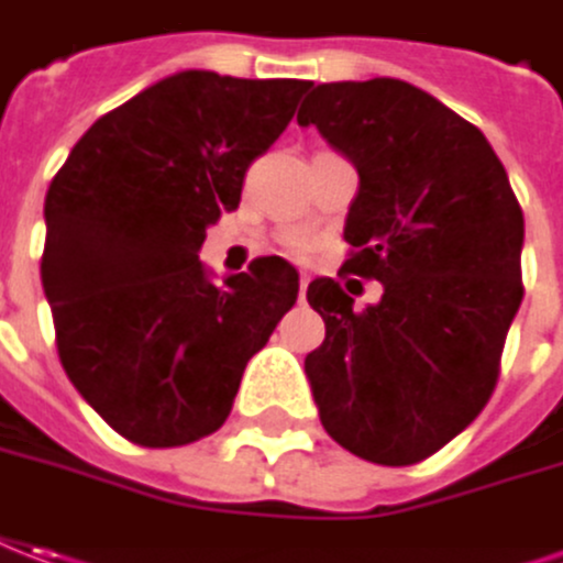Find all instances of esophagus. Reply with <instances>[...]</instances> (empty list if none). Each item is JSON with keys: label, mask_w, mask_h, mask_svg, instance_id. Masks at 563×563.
Listing matches in <instances>:
<instances>
[{"label": "esophagus", "mask_w": 563, "mask_h": 563, "mask_svg": "<svg viewBox=\"0 0 563 563\" xmlns=\"http://www.w3.org/2000/svg\"><path fill=\"white\" fill-rule=\"evenodd\" d=\"M306 288H309V275H306V273H300V300H303Z\"/></svg>", "instance_id": "esophagus-1"}]
</instances>
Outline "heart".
Masks as SVG:
<instances>
[{
    "label": "heart",
    "instance_id": "1",
    "mask_svg": "<svg viewBox=\"0 0 563 563\" xmlns=\"http://www.w3.org/2000/svg\"><path fill=\"white\" fill-rule=\"evenodd\" d=\"M282 244H285V251L294 254V257H306V254H312L316 239H312L309 232H288V235L282 239Z\"/></svg>",
    "mask_w": 563,
    "mask_h": 563
}]
</instances>
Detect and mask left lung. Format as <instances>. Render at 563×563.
Returning <instances> with one entry per match:
<instances>
[{
  "label": "left lung",
  "mask_w": 563,
  "mask_h": 563,
  "mask_svg": "<svg viewBox=\"0 0 563 563\" xmlns=\"http://www.w3.org/2000/svg\"><path fill=\"white\" fill-rule=\"evenodd\" d=\"M297 122L358 170L336 275L383 285L367 309L333 278L306 290L324 319L306 355L321 426L367 463L413 466L494 395L525 297L521 205L482 131L401 79L309 81Z\"/></svg>",
  "instance_id": "8db88e82"
}]
</instances>
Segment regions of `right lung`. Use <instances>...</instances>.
<instances>
[{
	"label": "right lung",
	"mask_w": 563,
	"mask_h": 563,
	"mask_svg": "<svg viewBox=\"0 0 563 563\" xmlns=\"http://www.w3.org/2000/svg\"><path fill=\"white\" fill-rule=\"evenodd\" d=\"M309 81L186 69L100 115L45 196L42 288L69 383L131 444L217 432L244 364L297 303L282 257L211 285L205 230L288 128Z\"/></svg>",
	"instance_id": "1"
}]
</instances>
